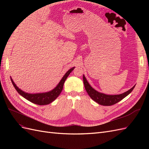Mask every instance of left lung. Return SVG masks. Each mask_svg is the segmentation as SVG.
Returning <instances> with one entry per match:
<instances>
[{"mask_svg":"<svg viewBox=\"0 0 149 149\" xmlns=\"http://www.w3.org/2000/svg\"><path fill=\"white\" fill-rule=\"evenodd\" d=\"M83 78L85 89L89 94V96L91 97L92 100L97 102L99 104H101L102 106H112L115 104L116 103H118L122 100H123L125 97L129 95V94L132 91V90L135 87V86H134L131 89L128 90L127 91H126L124 93H123L121 94H119V95H106V94L99 93L97 91H96L95 89H94L91 86L89 85L84 75Z\"/></svg>","mask_w":149,"mask_h":149,"instance_id":"1","label":"left lung"}]
</instances>
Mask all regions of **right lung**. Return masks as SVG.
Listing matches in <instances>:
<instances>
[{
  "label": "right lung",
  "instance_id": "1",
  "mask_svg": "<svg viewBox=\"0 0 149 149\" xmlns=\"http://www.w3.org/2000/svg\"><path fill=\"white\" fill-rule=\"evenodd\" d=\"M74 68L73 67V68H71L70 70H68L66 72V73L65 74L63 77V78L60 81L59 84L57 85V86L55 89H53L51 91L44 93L29 94V93H25L17 86L14 83V82L13 81V80L11 78L10 79L13 86H14V88L17 90V91L22 96L25 97L26 100H27L37 105H40V106L47 105L53 102L54 100H55L57 98V97L60 95V94L61 93L63 89V84L65 80L68 78V76H69L71 72L74 70Z\"/></svg>",
  "mask_w": 149,
  "mask_h": 149
}]
</instances>
